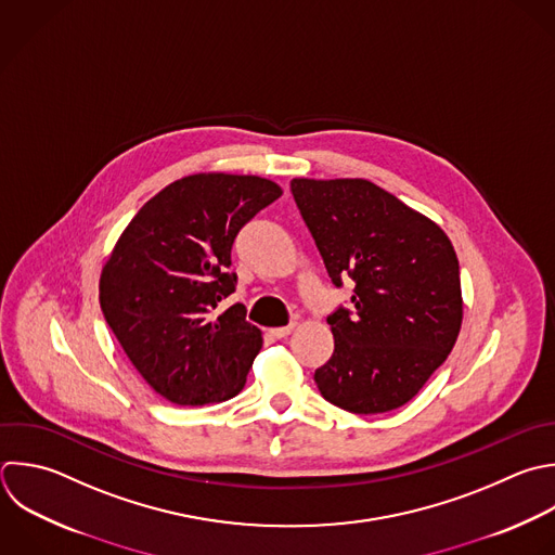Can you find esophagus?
<instances>
[{
    "mask_svg": "<svg viewBox=\"0 0 555 555\" xmlns=\"http://www.w3.org/2000/svg\"><path fill=\"white\" fill-rule=\"evenodd\" d=\"M293 330H295V325H286V327H275V330H271V334H273L275 338H286Z\"/></svg>",
    "mask_w": 555,
    "mask_h": 555,
    "instance_id": "1",
    "label": "esophagus"
}]
</instances>
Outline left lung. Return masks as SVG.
Masks as SVG:
<instances>
[{
  "label": "left lung",
  "instance_id": "obj_1",
  "mask_svg": "<svg viewBox=\"0 0 555 555\" xmlns=\"http://www.w3.org/2000/svg\"><path fill=\"white\" fill-rule=\"evenodd\" d=\"M334 286L351 278V310L327 323L321 395L353 414L408 403L447 360L462 325L460 264L447 234L369 180L291 182Z\"/></svg>",
  "mask_w": 555,
  "mask_h": 555
}]
</instances>
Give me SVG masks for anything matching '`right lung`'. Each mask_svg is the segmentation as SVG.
Returning <instances> with one entry per match:
<instances>
[{"label":"right lung","mask_w":555,"mask_h":555,"mask_svg":"<svg viewBox=\"0 0 555 555\" xmlns=\"http://www.w3.org/2000/svg\"><path fill=\"white\" fill-rule=\"evenodd\" d=\"M282 189L258 176L197 173L152 197L119 236L100 304L143 379L178 405L236 397L262 347L234 293L232 245Z\"/></svg>","instance_id":"1"}]
</instances>
